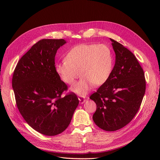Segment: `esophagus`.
I'll list each match as a JSON object with an SVG mask.
<instances>
[{
    "label": "esophagus",
    "instance_id": "obj_1",
    "mask_svg": "<svg viewBox=\"0 0 160 160\" xmlns=\"http://www.w3.org/2000/svg\"><path fill=\"white\" fill-rule=\"evenodd\" d=\"M78 100H80V102L81 104H83V102H85V98H84V96H83V95H80V96L78 97Z\"/></svg>",
    "mask_w": 160,
    "mask_h": 160
}]
</instances>
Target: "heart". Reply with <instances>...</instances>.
Wrapping results in <instances>:
<instances>
[{
  "label": "heart",
  "mask_w": 160,
  "mask_h": 160,
  "mask_svg": "<svg viewBox=\"0 0 160 160\" xmlns=\"http://www.w3.org/2000/svg\"><path fill=\"white\" fill-rule=\"evenodd\" d=\"M112 49L105 43L80 44L72 47L65 61L55 65L61 80L72 85L81 74L83 78L71 88L78 95L85 94L92 86H100L110 78L113 67Z\"/></svg>",
  "instance_id": "obj_1"
}]
</instances>
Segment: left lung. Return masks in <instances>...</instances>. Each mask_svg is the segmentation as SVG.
Segmentation results:
<instances>
[{
	"instance_id": "left-lung-1",
	"label": "left lung",
	"mask_w": 160,
	"mask_h": 160,
	"mask_svg": "<svg viewBox=\"0 0 160 160\" xmlns=\"http://www.w3.org/2000/svg\"><path fill=\"white\" fill-rule=\"evenodd\" d=\"M115 63L110 78L90 96L97 104L95 123L106 131H115L128 124L141 106L145 93L143 69L134 54L112 39Z\"/></svg>"
}]
</instances>
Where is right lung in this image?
I'll use <instances>...</instances> for the list:
<instances>
[{"instance_id":"add662e5","label":"right lung","mask_w":160,"mask_h":160,"mask_svg":"<svg viewBox=\"0 0 160 160\" xmlns=\"http://www.w3.org/2000/svg\"><path fill=\"white\" fill-rule=\"evenodd\" d=\"M63 39H43L33 45L17 64L12 78L15 102L30 127L45 136L63 132L69 125L79 100L55 71L58 49Z\"/></svg>"}]
</instances>
